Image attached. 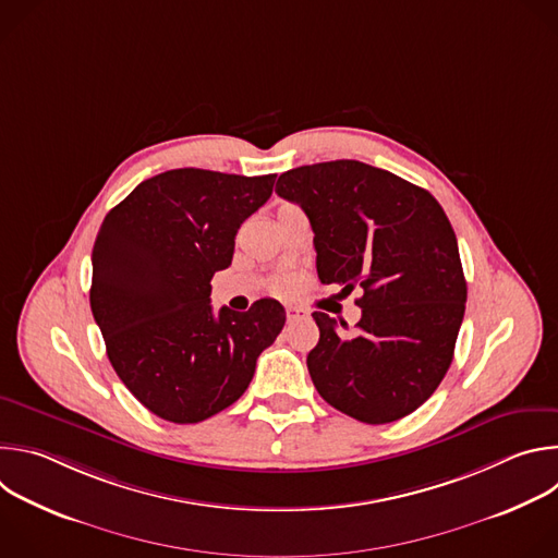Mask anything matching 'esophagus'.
I'll list each match as a JSON object with an SVG mask.
<instances>
[{
    "label": "esophagus",
    "instance_id": "esophagus-1",
    "mask_svg": "<svg viewBox=\"0 0 558 558\" xmlns=\"http://www.w3.org/2000/svg\"><path fill=\"white\" fill-rule=\"evenodd\" d=\"M306 313L302 311V308H298V306H287V320L289 323H293V320H300V317H304Z\"/></svg>",
    "mask_w": 558,
    "mask_h": 558
}]
</instances>
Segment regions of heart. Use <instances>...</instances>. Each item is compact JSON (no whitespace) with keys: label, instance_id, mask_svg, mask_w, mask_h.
I'll list each match as a JSON object with an SVG mask.
<instances>
[{"label":"heart","instance_id":"1","mask_svg":"<svg viewBox=\"0 0 558 558\" xmlns=\"http://www.w3.org/2000/svg\"><path fill=\"white\" fill-rule=\"evenodd\" d=\"M293 287V282L287 278V280H282L280 284H278V291H289Z\"/></svg>","mask_w":558,"mask_h":558}]
</instances>
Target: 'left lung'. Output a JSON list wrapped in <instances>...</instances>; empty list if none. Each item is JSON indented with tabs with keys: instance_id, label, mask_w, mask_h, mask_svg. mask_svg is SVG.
<instances>
[{
	"instance_id": "1",
	"label": "left lung",
	"mask_w": 558,
	"mask_h": 558,
	"mask_svg": "<svg viewBox=\"0 0 558 558\" xmlns=\"http://www.w3.org/2000/svg\"><path fill=\"white\" fill-rule=\"evenodd\" d=\"M276 194L298 203L317 252V278L364 295L353 336L323 311L320 342L306 355L323 400L364 424L420 409L441 384L465 311L457 235L435 196L360 161L302 166Z\"/></svg>"
}]
</instances>
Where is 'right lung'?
<instances>
[{
	"mask_svg": "<svg viewBox=\"0 0 558 558\" xmlns=\"http://www.w3.org/2000/svg\"><path fill=\"white\" fill-rule=\"evenodd\" d=\"M274 181L170 170L136 185L101 222L93 315L117 375L156 417L196 424L231 407L284 327L276 300L218 315L209 304L214 274L231 265L238 229Z\"/></svg>",
	"mask_w": 558,
	"mask_h": 558,
	"instance_id": "obj_1",
	"label": "right lung"
}]
</instances>
